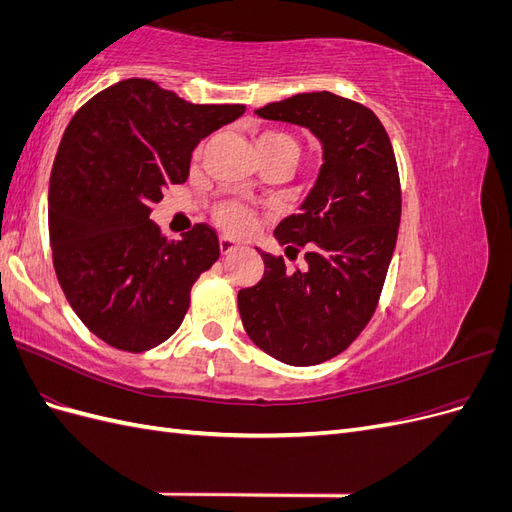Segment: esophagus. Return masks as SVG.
Segmentation results:
<instances>
[{
    "instance_id": "34e87169",
    "label": "esophagus",
    "mask_w": 512,
    "mask_h": 512,
    "mask_svg": "<svg viewBox=\"0 0 512 512\" xmlns=\"http://www.w3.org/2000/svg\"><path fill=\"white\" fill-rule=\"evenodd\" d=\"M237 247H239V243H237L235 239H230V237H220V252H222V254L235 252Z\"/></svg>"
}]
</instances>
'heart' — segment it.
<instances>
[{
    "instance_id": "obj_1",
    "label": "heart",
    "mask_w": 512,
    "mask_h": 512,
    "mask_svg": "<svg viewBox=\"0 0 512 512\" xmlns=\"http://www.w3.org/2000/svg\"><path fill=\"white\" fill-rule=\"evenodd\" d=\"M258 151H260V156H265V153H273V151H292L299 156L297 141L284 132H273V130L262 132L258 136ZM194 156L196 158L200 156V149L194 153ZM213 218L222 228H226L230 232H247L254 226L256 211L243 203H237V200H230V203H222L218 209L213 211Z\"/></svg>"
}]
</instances>
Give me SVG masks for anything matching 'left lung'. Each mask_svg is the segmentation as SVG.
Returning a JSON list of instances; mask_svg holds the SVG:
<instances>
[{"label":"left lung","mask_w":512,"mask_h":512,"mask_svg":"<svg viewBox=\"0 0 512 512\" xmlns=\"http://www.w3.org/2000/svg\"><path fill=\"white\" fill-rule=\"evenodd\" d=\"M307 128L324 164L301 205L275 228L303 269L260 252L265 275L239 290L252 342L286 365H318L344 352L374 316L395 252L401 185L391 138L371 108L331 91L297 94L256 111Z\"/></svg>","instance_id":"left-lung-1"}]
</instances>
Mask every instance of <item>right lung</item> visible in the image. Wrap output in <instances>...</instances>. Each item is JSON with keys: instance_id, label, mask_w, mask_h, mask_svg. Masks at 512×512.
Returning a JSON list of instances; mask_svg holds the SVG:
<instances>
[{"instance_id": "add662e5", "label": "right lung", "mask_w": 512, "mask_h": 512, "mask_svg": "<svg viewBox=\"0 0 512 512\" xmlns=\"http://www.w3.org/2000/svg\"><path fill=\"white\" fill-rule=\"evenodd\" d=\"M243 113L126 79L68 123L49 188L53 267L76 316L108 346L145 352L181 327L194 282L220 258L218 232L196 224L168 241L151 205L188 179L200 138Z\"/></svg>"}]
</instances>
